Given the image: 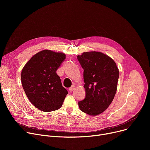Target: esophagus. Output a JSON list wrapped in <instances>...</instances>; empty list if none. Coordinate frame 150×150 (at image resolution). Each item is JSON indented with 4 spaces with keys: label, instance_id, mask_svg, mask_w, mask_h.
I'll list each match as a JSON object with an SVG mask.
<instances>
[{
    "label": "esophagus",
    "instance_id": "obj_1",
    "mask_svg": "<svg viewBox=\"0 0 150 150\" xmlns=\"http://www.w3.org/2000/svg\"><path fill=\"white\" fill-rule=\"evenodd\" d=\"M75 88V86L74 85H72V86H71L70 88H69V91L70 92H72V91L74 90Z\"/></svg>",
    "mask_w": 150,
    "mask_h": 150
}]
</instances>
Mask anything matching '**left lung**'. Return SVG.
<instances>
[{
  "label": "left lung",
  "mask_w": 150,
  "mask_h": 150,
  "mask_svg": "<svg viewBox=\"0 0 150 150\" xmlns=\"http://www.w3.org/2000/svg\"><path fill=\"white\" fill-rule=\"evenodd\" d=\"M77 59L84 70L86 96L78 102L81 111L90 115L105 111L117 91L119 71L114 61L97 52H84Z\"/></svg>",
  "instance_id": "1"
}]
</instances>
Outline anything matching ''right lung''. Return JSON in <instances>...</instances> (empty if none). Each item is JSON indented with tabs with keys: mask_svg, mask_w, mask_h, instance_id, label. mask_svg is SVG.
<instances>
[{
	"mask_svg": "<svg viewBox=\"0 0 150 150\" xmlns=\"http://www.w3.org/2000/svg\"><path fill=\"white\" fill-rule=\"evenodd\" d=\"M65 59L64 53L44 50L31 57L22 70L23 89L31 103L41 111L59 109L67 95L56 73Z\"/></svg>",
	"mask_w": 150,
	"mask_h": 150,
	"instance_id": "right-lung-1",
	"label": "right lung"
}]
</instances>
